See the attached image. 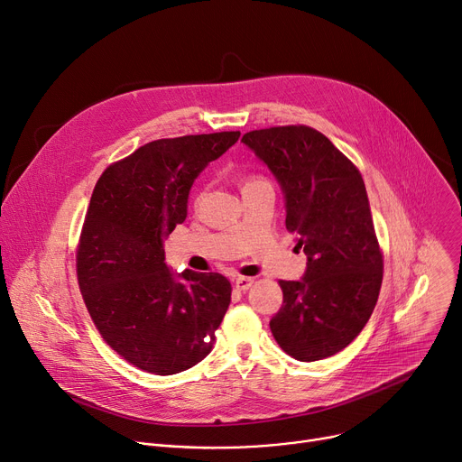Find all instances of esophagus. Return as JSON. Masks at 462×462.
<instances>
[{
    "mask_svg": "<svg viewBox=\"0 0 462 462\" xmlns=\"http://www.w3.org/2000/svg\"><path fill=\"white\" fill-rule=\"evenodd\" d=\"M252 285H254V279L252 277H236L235 279V287L238 289V291H247V289H252Z\"/></svg>",
    "mask_w": 462,
    "mask_h": 462,
    "instance_id": "34e87169",
    "label": "esophagus"
}]
</instances>
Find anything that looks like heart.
Segmentation results:
<instances>
[{"label": "heart", "instance_id": "obj_1", "mask_svg": "<svg viewBox=\"0 0 462 462\" xmlns=\"http://www.w3.org/2000/svg\"><path fill=\"white\" fill-rule=\"evenodd\" d=\"M247 183H252V181H247Z\"/></svg>", "mask_w": 462, "mask_h": 462}]
</instances>
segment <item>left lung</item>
Here are the masks:
<instances>
[{
	"mask_svg": "<svg viewBox=\"0 0 462 462\" xmlns=\"http://www.w3.org/2000/svg\"><path fill=\"white\" fill-rule=\"evenodd\" d=\"M242 142L273 173L287 229L307 255L301 279L279 281L282 305L270 320L272 335L301 363L331 357L363 331L383 281L363 177L307 125L250 131Z\"/></svg>",
	"mask_w": 462,
	"mask_h": 462,
	"instance_id": "left-lung-1",
	"label": "left lung"
}]
</instances>
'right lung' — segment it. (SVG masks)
<instances>
[{
  "label": "right lung",
  "instance_id": "add662e5",
  "mask_svg": "<svg viewBox=\"0 0 462 462\" xmlns=\"http://www.w3.org/2000/svg\"><path fill=\"white\" fill-rule=\"evenodd\" d=\"M240 131L161 138L103 171L78 250V279L92 320L136 368L171 375L203 361L231 303L220 273H175L164 238L183 224L189 194Z\"/></svg>",
  "mask_w": 462,
  "mask_h": 462
}]
</instances>
